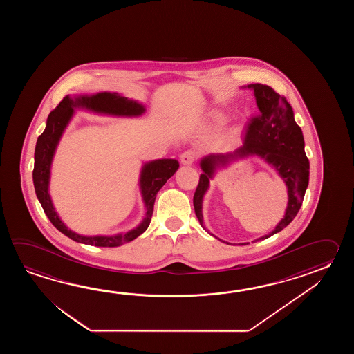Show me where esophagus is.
Masks as SVG:
<instances>
[{"label":"esophagus","mask_w":354,"mask_h":354,"mask_svg":"<svg viewBox=\"0 0 354 354\" xmlns=\"http://www.w3.org/2000/svg\"><path fill=\"white\" fill-rule=\"evenodd\" d=\"M196 160V153L194 151H183L180 154V163L185 166H191Z\"/></svg>","instance_id":"esophagus-1"}]
</instances>
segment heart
Wrapping results in <instances>:
<instances>
[{"mask_svg":"<svg viewBox=\"0 0 354 354\" xmlns=\"http://www.w3.org/2000/svg\"><path fill=\"white\" fill-rule=\"evenodd\" d=\"M214 121H215L216 124H221V122L225 121V118H224L223 115H216V116H214Z\"/></svg>","mask_w":354,"mask_h":354,"instance_id":"obj_1","label":"heart"}]
</instances>
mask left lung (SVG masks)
<instances>
[{"mask_svg": "<svg viewBox=\"0 0 354 354\" xmlns=\"http://www.w3.org/2000/svg\"><path fill=\"white\" fill-rule=\"evenodd\" d=\"M247 87L254 91L259 113L249 121L244 143L238 149L229 153H211L201 159L203 174L194 195V207L196 216L203 226V196L216 169L249 156H258L277 171L286 183L288 194L285 216L271 233L257 239L261 241L285 229L297 215L308 188L310 165L304 149L302 131L295 121L292 107L286 98L261 83L248 84Z\"/></svg>", "mask_w": 354, "mask_h": 354, "instance_id": "8db88e82", "label": "left lung"}]
</instances>
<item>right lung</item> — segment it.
Wrapping results in <instances>:
<instances>
[{
  "label": "right lung",
  "mask_w": 354,
  "mask_h": 354,
  "mask_svg": "<svg viewBox=\"0 0 354 354\" xmlns=\"http://www.w3.org/2000/svg\"><path fill=\"white\" fill-rule=\"evenodd\" d=\"M86 109L88 111L97 113H106L113 116H139L145 111L144 106L136 101L121 96L116 92H100L92 96H80L71 98L66 96L60 101L59 105L49 113L46 120V130L39 136L35 147V163L32 171V180L35 194L46 216L50 220L60 233L67 235L72 241L95 245V247H119L124 243L134 241L140 234H143L151 224L154 201L159 189L165 186L167 180H169L180 163L176 159H157L144 165L140 172V191L145 205V218L136 226V229L125 234H116L111 236L96 235L84 236L72 232L64 225L58 214L54 210L53 203L49 195V178H50V166L53 160L54 153L59 143L64 129L72 119L75 109Z\"/></svg>",
  "instance_id": "obj_1"
}]
</instances>
